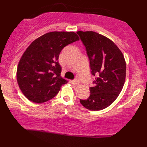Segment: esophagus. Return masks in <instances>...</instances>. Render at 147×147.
<instances>
[{"mask_svg": "<svg viewBox=\"0 0 147 147\" xmlns=\"http://www.w3.org/2000/svg\"><path fill=\"white\" fill-rule=\"evenodd\" d=\"M71 83L74 84V85H76V86H78L79 85V84H80V82H79L78 79H74V80H72L71 81Z\"/></svg>", "mask_w": 147, "mask_h": 147, "instance_id": "esophagus-1", "label": "esophagus"}]
</instances>
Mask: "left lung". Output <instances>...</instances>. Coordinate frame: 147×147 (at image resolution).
Wrapping results in <instances>:
<instances>
[{
  "mask_svg": "<svg viewBox=\"0 0 147 147\" xmlns=\"http://www.w3.org/2000/svg\"><path fill=\"white\" fill-rule=\"evenodd\" d=\"M77 33L86 48L91 74L96 76L94 86L90 87L89 97L80 99V102L87 109L98 111L110 106L122 90L126 77L125 58L109 38L92 31Z\"/></svg>",
  "mask_w": 147,
  "mask_h": 147,
  "instance_id": "obj_1",
  "label": "left lung"
}]
</instances>
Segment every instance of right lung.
Returning <instances> with one entry per match:
<instances>
[{"label":"right lung","mask_w":147,"mask_h":147,"mask_svg":"<svg viewBox=\"0 0 147 147\" xmlns=\"http://www.w3.org/2000/svg\"><path fill=\"white\" fill-rule=\"evenodd\" d=\"M79 38L74 32H53L31 43L18 64L17 79L24 96L42 103L55 97L67 81L61 77L59 56L61 50Z\"/></svg>","instance_id":"obj_1"}]
</instances>
